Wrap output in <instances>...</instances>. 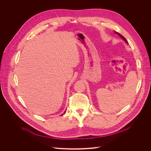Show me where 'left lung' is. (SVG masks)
I'll use <instances>...</instances> for the list:
<instances>
[{"label":"left lung","instance_id":"obj_1","mask_svg":"<svg viewBox=\"0 0 151 151\" xmlns=\"http://www.w3.org/2000/svg\"><path fill=\"white\" fill-rule=\"evenodd\" d=\"M116 33H117V34H118V35H119V36H120V37H121V38H122V39H123L124 41H125V42H126V43H128V42H127V40H126V39H125V37H124L123 36H122L121 34L118 33V32H116Z\"/></svg>","mask_w":151,"mask_h":151}]
</instances>
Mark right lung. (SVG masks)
Returning <instances> with one entry per match:
<instances>
[{
	"mask_svg": "<svg viewBox=\"0 0 151 151\" xmlns=\"http://www.w3.org/2000/svg\"><path fill=\"white\" fill-rule=\"evenodd\" d=\"M65 112H64V113H65ZM62 115H63V114H62Z\"/></svg>",
	"mask_w": 151,
	"mask_h": 151,
	"instance_id": "add662e5",
	"label": "right lung"
}]
</instances>
